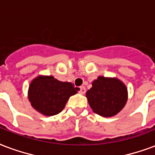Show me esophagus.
<instances>
[{"label": "esophagus", "mask_w": 155, "mask_h": 155, "mask_svg": "<svg viewBox=\"0 0 155 155\" xmlns=\"http://www.w3.org/2000/svg\"><path fill=\"white\" fill-rule=\"evenodd\" d=\"M85 92H86V88H84V87H80L79 90H78V93L82 94H84Z\"/></svg>", "instance_id": "esophagus-1"}]
</instances>
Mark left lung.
<instances>
[{"mask_svg":"<svg viewBox=\"0 0 155 155\" xmlns=\"http://www.w3.org/2000/svg\"><path fill=\"white\" fill-rule=\"evenodd\" d=\"M86 97L93 111L104 117L120 112L127 100V88L117 78L99 77L92 83Z\"/></svg>","mask_w":155,"mask_h":155,"instance_id":"obj_1","label":"left lung"}]
</instances>
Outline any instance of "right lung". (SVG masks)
I'll list each match as a JSON object with an SVG mask.
<instances>
[{"label":"right lung","instance_id":"right-lung-1","mask_svg":"<svg viewBox=\"0 0 155 155\" xmlns=\"http://www.w3.org/2000/svg\"><path fill=\"white\" fill-rule=\"evenodd\" d=\"M77 93L71 83L61 82L52 76H39L29 85L28 100L41 114L55 116L62 111L70 96Z\"/></svg>","mask_w":155,"mask_h":155}]
</instances>
